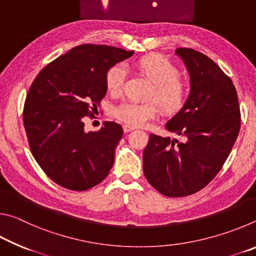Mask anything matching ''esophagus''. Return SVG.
Returning <instances> with one entry per match:
<instances>
[{
  "label": "esophagus",
  "instance_id": "34e87169",
  "mask_svg": "<svg viewBox=\"0 0 256 256\" xmlns=\"http://www.w3.org/2000/svg\"><path fill=\"white\" fill-rule=\"evenodd\" d=\"M123 130H124V132H125V133H128V132H130V131H132V130H134V128H132V126H128V125L124 124V125H123Z\"/></svg>",
  "mask_w": 256,
  "mask_h": 256
}]
</instances>
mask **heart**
Returning <instances> with one entry per match:
<instances>
[{
	"instance_id": "b5f03b06",
	"label": "heart",
	"mask_w": 256,
	"mask_h": 256,
	"mask_svg": "<svg viewBox=\"0 0 256 256\" xmlns=\"http://www.w3.org/2000/svg\"><path fill=\"white\" fill-rule=\"evenodd\" d=\"M134 66L152 84L146 102H125L115 108L112 114L120 122L128 126L136 128L144 125L156 118L159 106L164 114H176L188 102L190 86L185 79L178 76L180 71L170 60L159 54H149L136 60ZM125 70L120 64L108 68L105 74L106 90L110 94H118L122 90ZM156 100L158 104L154 102Z\"/></svg>"
}]
</instances>
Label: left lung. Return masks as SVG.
I'll list each match as a JSON object with an SVG mask.
<instances>
[{
  "label": "left lung",
  "instance_id": "obj_1",
  "mask_svg": "<svg viewBox=\"0 0 256 256\" xmlns=\"http://www.w3.org/2000/svg\"><path fill=\"white\" fill-rule=\"evenodd\" d=\"M190 81L188 102L166 124L176 138L150 134L144 150L146 180L164 196H188L222 170L240 130V110L230 78L206 55L177 48Z\"/></svg>",
  "mask_w": 256,
  "mask_h": 256
}]
</instances>
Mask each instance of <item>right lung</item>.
Instances as JSON below:
<instances>
[{
	"label": "right lung",
	"mask_w": 256,
	"mask_h": 256,
	"mask_svg": "<svg viewBox=\"0 0 256 256\" xmlns=\"http://www.w3.org/2000/svg\"><path fill=\"white\" fill-rule=\"evenodd\" d=\"M133 50L106 45L73 47L38 73L24 107V125L34 158L50 178L71 190L94 188L114 164L123 128L104 122L84 132V116L94 115L107 92L105 74Z\"/></svg>",
	"instance_id": "1"
}]
</instances>
